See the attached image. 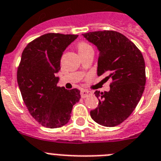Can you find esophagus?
I'll list each match as a JSON object with an SVG mask.
<instances>
[{
    "label": "esophagus",
    "instance_id": "34e87169",
    "mask_svg": "<svg viewBox=\"0 0 161 161\" xmlns=\"http://www.w3.org/2000/svg\"><path fill=\"white\" fill-rule=\"evenodd\" d=\"M90 95H91V92L89 91V90H80V95H81L82 98H86V97H87Z\"/></svg>",
    "mask_w": 161,
    "mask_h": 161
}]
</instances>
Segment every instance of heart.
<instances>
[{
    "mask_svg": "<svg viewBox=\"0 0 161 161\" xmlns=\"http://www.w3.org/2000/svg\"><path fill=\"white\" fill-rule=\"evenodd\" d=\"M90 46L89 44H87L86 42H80L79 44H78V51H80V50H83V49H86L87 48V47H90Z\"/></svg>",
    "mask_w": 161,
    "mask_h": 161,
    "instance_id": "b5f03b06",
    "label": "heart"
}]
</instances>
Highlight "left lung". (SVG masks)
<instances>
[{"label":"left lung","instance_id":"1","mask_svg":"<svg viewBox=\"0 0 161 161\" xmlns=\"http://www.w3.org/2000/svg\"><path fill=\"white\" fill-rule=\"evenodd\" d=\"M83 36L99 49L97 75L112 79L108 92H95L99 105L90 111V116L100 125L115 127L131 115L142 96L144 58L136 45L119 32H89Z\"/></svg>","mask_w":161,"mask_h":161}]
</instances>
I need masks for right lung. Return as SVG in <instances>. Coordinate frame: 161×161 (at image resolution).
<instances>
[{
	"mask_svg": "<svg viewBox=\"0 0 161 161\" xmlns=\"http://www.w3.org/2000/svg\"><path fill=\"white\" fill-rule=\"evenodd\" d=\"M78 35L49 33L35 38L24 49L17 81L32 117L43 127L58 128L68 123L73 105L80 99L77 89L58 86L62 53Z\"/></svg>",
	"mask_w": 161,
	"mask_h": 161,
	"instance_id": "add662e5",
	"label": "right lung"
}]
</instances>
